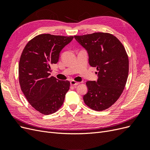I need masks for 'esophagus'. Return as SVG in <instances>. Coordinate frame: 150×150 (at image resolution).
<instances>
[{"label": "esophagus", "instance_id": "obj_1", "mask_svg": "<svg viewBox=\"0 0 150 150\" xmlns=\"http://www.w3.org/2000/svg\"><path fill=\"white\" fill-rule=\"evenodd\" d=\"M70 83H71V86H77V85H78L79 84V82H76V81H73V80H72L70 82Z\"/></svg>", "mask_w": 150, "mask_h": 150}]
</instances>
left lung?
Returning a JSON list of instances; mask_svg holds the SVG:
<instances>
[{
  "label": "left lung",
  "mask_w": 150,
  "mask_h": 150,
  "mask_svg": "<svg viewBox=\"0 0 150 150\" xmlns=\"http://www.w3.org/2000/svg\"><path fill=\"white\" fill-rule=\"evenodd\" d=\"M88 52L89 65L96 67L97 81H87L88 91L83 96L92 110H105L120 97L128 79L129 60L123 45L112 34L95 33L74 35Z\"/></svg>",
  "instance_id": "obj_1"
}]
</instances>
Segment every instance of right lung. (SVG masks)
<instances>
[{"instance_id":"right-lung-1","label":"right lung","mask_w":150,"mask_h":150,"mask_svg":"<svg viewBox=\"0 0 150 150\" xmlns=\"http://www.w3.org/2000/svg\"><path fill=\"white\" fill-rule=\"evenodd\" d=\"M73 36L43 34L26 44L19 64V79L22 91L35 110L44 115L57 111L69 89L68 81L51 76V66L56 64L60 52Z\"/></svg>"}]
</instances>
